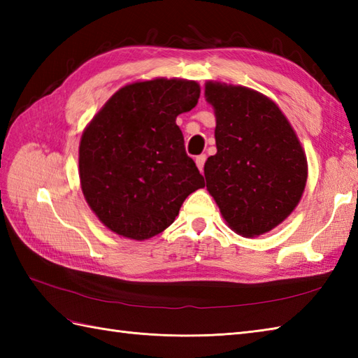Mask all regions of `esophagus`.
Here are the masks:
<instances>
[{
    "instance_id": "1",
    "label": "esophagus",
    "mask_w": 358,
    "mask_h": 358,
    "mask_svg": "<svg viewBox=\"0 0 358 358\" xmlns=\"http://www.w3.org/2000/svg\"><path fill=\"white\" fill-rule=\"evenodd\" d=\"M204 162H206V155H199V157H195V163H196V167H199V169H200V172H203Z\"/></svg>"
}]
</instances>
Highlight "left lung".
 Instances as JSON below:
<instances>
[{
  "label": "left lung",
  "instance_id": "8db88e82",
  "mask_svg": "<svg viewBox=\"0 0 358 358\" xmlns=\"http://www.w3.org/2000/svg\"><path fill=\"white\" fill-rule=\"evenodd\" d=\"M217 154L204 163L209 194L227 226L252 238L292 214L305 192L308 159L285 113L245 86L208 81Z\"/></svg>",
  "mask_w": 358,
  "mask_h": 358
}]
</instances>
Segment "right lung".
<instances>
[{
  "mask_svg": "<svg viewBox=\"0 0 358 358\" xmlns=\"http://www.w3.org/2000/svg\"><path fill=\"white\" fill-rule=\"evenodd\" d=\"M199 98L196 81H135L117 90L86 126L78 150L81 191L120 237H155L173 223L187 196L204 187L175 123Z\"/></svg>",
  "mask_w": 358,
  "mask_h": 358,
  "instance_id": "1",
  "label": "right lung"
}]
</instances>
